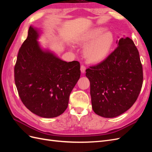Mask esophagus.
I'll use <instances>...</instances> for the list:
<instances>
[{"mask_svg":"<svg viewBox=\"0 0 152 152\" xmlns=\"http://www.w3.org/2000/svg\"><path fill=\"white\" fill-rule=\"evenodd\" d=\"M86 68L84 65H82L80 66V70H81L82 73H84L86 72Z\"/></svg>","mask_w":152,"mask_h":152,"instance_id":"obj_1","label":"esophagus"}]
</instances>
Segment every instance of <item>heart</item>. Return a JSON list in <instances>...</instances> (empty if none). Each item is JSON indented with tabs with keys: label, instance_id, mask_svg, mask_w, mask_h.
<instances>
[{
	"label": "heart",
	"instance_id": "obj_1",
	"mask_svg": "<svg viewBox=\"0 0 152 152\" xmlns=\"http://www.w3.org/2000/svg\"><path fill=\"white\" fill-rule=\"evenodd\" d=\"M104 29L98 28L87 32L82 37L79 44L87 45L84 55L89 62L97 63L107 57L113 42V37L110 31L103 34Z\"/></svg>",
	"mask_w": 152,
	"mask_h": 152
}]
</instances>
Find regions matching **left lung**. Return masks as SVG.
Here are the masks:
<instances>
[{"mask_svg": "<svg viewBox=\"0 0 152 152\" xmlns=\"http://www.w3.org/2000/svg\"><path fill=\"white\" fill-rule=\"evenodd\" d=\"M117 47L104 60L86 69L90 81L92 107L99 116L113 118L136 102L143 80L138 50L129 37L117 41Z\"/></svg>", "mask_w": 152, "mask_h": 152, "instance_id": "1", "label": "left lung"}]
</instances>
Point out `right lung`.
I'll return each mask as SVG.
<instances>
[{
    "mask_svg": "<svg viewBox=\"0 0 152 152\" xmlns=\"http://www.w3.org/2000/svg\"><path fill=\"white\" fill-rule=\"evenodd\" d=\"M38 31L30 26L15 66V81L22 103L41 117L60 115L80 76V63L66 62L40 49Z\"/></svg>",
    "mask_w": 152,
    "mask_h": 152,
    "instance_id": "1",
    "label": "right lung"
}]
</instances>
